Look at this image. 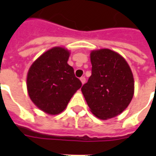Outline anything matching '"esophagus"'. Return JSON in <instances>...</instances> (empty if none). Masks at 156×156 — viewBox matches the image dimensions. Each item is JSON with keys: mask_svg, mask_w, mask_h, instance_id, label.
<instances>
[{"mask_svg": "<svg viewBox=\"0 0 156 156\" xmlns=\"http://www.w3.org/2000/svg\"><path fill=\"white\" fill-rule=\"evenodd\" d=\"M80 80L82 82V84H84L86 83V78L85 77H81Z\"/></svg>", "mask_w": 156, "mask_h": 156, "instance_id": "34e87169", "label": "esophagus"}]
</instances>
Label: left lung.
<instances>
[{"mask_svg":"<svg viewBox=\"0 0 156 156\" xmlns=\"http://www.w3.org/2000/svg\"><path fill=\"white\" fill-rule=\"evenodd\" d=\"M91 75L82 87L90 112L102 120L112 118L128 107L134 92V81L128 63L108 48L90 52Z\"/></svg>","mask_w":156,"mask_h":156,"instance_id":"1","label":"left lung"}]
</instances>
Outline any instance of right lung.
<instances>
[{"label": "right lung", "mask_w": 156, "mask_h": 156, "mask_svg": "<svg viewBox=\"0 0 156 156\" xmlns=\"http://www.w3.org/2000/svg\"><path fill=\"white\" fill-rule=\"evenodd\" d=\"M69 52L55 47L42 54L29 69L27 87L30 100L50 115L64 111L73 94L82 87L72 66H69Z\"/></svg>", "instance_id": "1"}]
</instances>
